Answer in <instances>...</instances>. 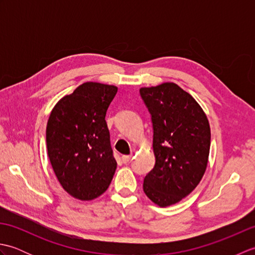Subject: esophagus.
Here are the masks:
<instances>
[{"label": "esophagus", "instance_id": "esophagus-1", "mask_svg": "<svg viewBox=\"0 0 255 255\" xmlns=\"http://www.w3.org/2000/svg\"><path fill=\"white\" fill-rule=\"evenodd\" d=\"M130 159H131V155H123L122 156V161H123V163H128L129 161H130Z\"/></svg>", "mask_w": 255, "mask_h": 255}]
</instances>
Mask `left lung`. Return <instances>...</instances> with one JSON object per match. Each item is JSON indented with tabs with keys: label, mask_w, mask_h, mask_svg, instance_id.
Masks as SVG:
<instances>
[{
	"label": "left lung",
	"mask_w": 255,
	"mask_h": 255,
	"mask_svg": "<svg viewBox=\"0 0 255 255\" xmlns=\"http://www.w3.org/2000/svg\"><path fill=\"white\" fill-rule=\"evenodd\" d=\"M153 129L155 163L143 192L160 207L186 197L202 180L210 149V127L202 107L175 83L140 89Z\"/></svg>",
	"instance_id": "obj_1"
}]
</instances>
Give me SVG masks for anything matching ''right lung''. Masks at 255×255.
Listing matches in <instances>:
<instances>
[{"label":"right lung","instance_id":"obj_1","mask_svg":"<svg viewBox=\"0 0 255 255\" xmlns=\"http://www.w3.org/2000/svg\"><path fill=\"white\" fill-rule=\"evenodd\" d=\"M117 88L86 82L62 97L46 128L48 156L64 191L91 200L110 186L117 162L111 145L106 113Z\"/></svg>","mask_w":255,"mask_h":255}]
</instances>
